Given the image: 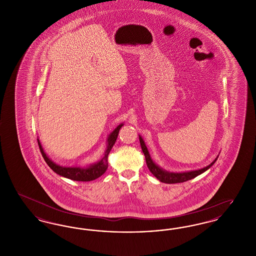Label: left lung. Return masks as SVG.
I'll return each mask as SVG.
<instances>
[{
	"label": "left lung",
	"instance_id": "obj_1",
	"mask_svg": "<svg viewBox=\"0 0 256 256\" xmlns=\"http://www.w3.org/2000/svg\"><path fill=\"white\" fill-rule=\"evenodd\" d=\"M139 140H140V145L142 148L143 154L145 156L146 158V166L148 168V170H150V172L158 180L159 182L164 183H182L187 180H190L192 178H194L196 176L202 174V172H204L206 170H208L211 166H213V164L216 162L217 158H219V156L213 160L212 163H210L208 166L198 169V170H188V172H169V170H164L163 168H161L159 165H158L152 158L148 150L145 141L143 140V138L141 137V135H139Z\"/></svg>",
	"mask_w": 256,
	"mask_h": 256
}]
</instances>
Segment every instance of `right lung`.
Returning a JSON list of instances; mask_svg holds the SVG:
<instances>
[{
    "mask_svg": "<svg viewBox=\"0 0 256 256\" xmlns=\"http://www.w3.org/2000/svg\"><path fill=\"white\" fill-rule=\"evenodd\" d=\"M124 126V124H120L119 126H117V128L110 132L108 140H106V150L104 154V156L100 160H98L96 163L90 164L88 166H60L58 164H56V162H54L49 156L46 154V152H44V148H42V145L40 143V140L37 139L38 142V146L40 148V152L42 154L43 158L45 159L46 163L48 164L50 168L54 170V172H56L58 174H60L63 178L76 180V182H91L94 180L98 178H100V176H102L106 170H108V154H110V150L112 148V146H114L116 139L118 137L119 130L120 128Z\"/></svg>",
    "mask_w": 256,
    "mask_h": 256,
    "instance_id": "right-lung-1",
    "label": "right lung"
}]
</instances>
